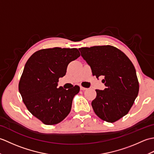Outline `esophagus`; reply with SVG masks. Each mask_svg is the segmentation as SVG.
<instances>
[{"mask_svg":"<svg viewBox=\"0 0 154 154\" xmlns=\"http://www.w3.org/2000/svg\"><path fill=\"white\" fill-rule=\"evenodd\" d=\"M80 89H81V91H85V90H87V88H85V87L81 86V87H80Z\"/></svg>","mask_w":154,"mask_h":154,"instance_id":"1","label":"esophagus"}]
</instances>
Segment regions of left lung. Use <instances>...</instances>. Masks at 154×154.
Instances as JSON below:
<instances>
[{"label":"left lung","instance_id":"8db88e82","mask_svg":"<svg viewBox=\"0 0 154 154\" xmlns=\"http://www.w3.org/2000/svg\"><path fill=\"white\" fill-rule=\"evenodd\" d=\"M81 56L90 65L93 75L103 76L106 89H97L92 103L100 119L112 123L128 114L139 92L135 67L126 54L112 45L81 48Z\"/></svg>","mask_w":154,"mask_h":154}]
</instances>
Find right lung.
Listing matches in <instances>:
<instances>
[{
  "mask_svg": "<svg viewBox=\"0 0 154 154\" xmlns=\"http://www.w3.org/2000/svg\"><path fill=\"white\" fill-rule=\"evenodd\" d=\"M80 56L77 48H54L35 51L28 59L19 81L22 100L32 115L46 125L61 122L70 112L80 88H57L68 64Z\"/></svg>",
  "mask_w": 154,
  "mask_h": 154,
  "instance_id": "obj_1",
  "label": "right lung"
}]
</instances>
